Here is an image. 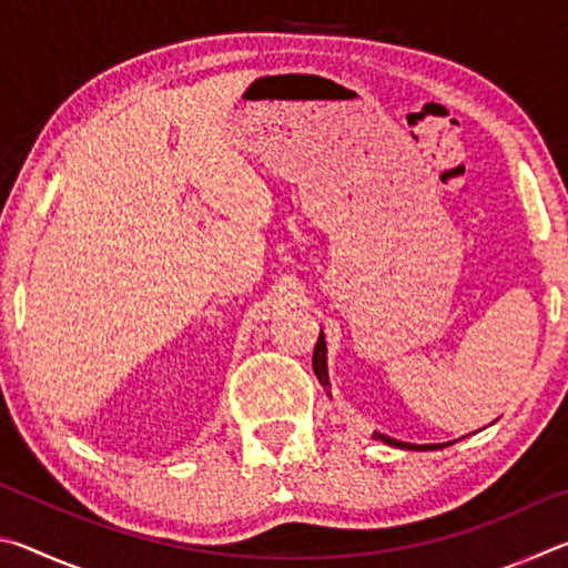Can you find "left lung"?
Masks as SVG:
<instances>
[{
	"label": "left lung",
	"mask_w": 568,
	"mask_h": 568,
	"mask_svg": "<svg viewBox=\"0 0 568 568\" xmlns=\"http://www.w3.org/2000/svg\"><path fill=\"white\" fill-rule=\"evenodd\" d=\"M325 353H328V348H325V338H323V333H321V338H318V343H315V351H313V371H315V376H318V381L323 383V388H328V365H325ZM376 436L383 440V444L398 446V448H408V450H434V448H438L436 444H423V446L403 444V440H396V438H390L386 434H376Z\"/></svg>",
	"instance_id": "1"
}]
</instances>
